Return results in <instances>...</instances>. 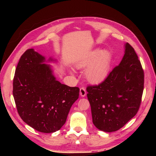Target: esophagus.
<instances>
[{"instance_id":"esophagus-1","label":"esophagus","mask_w":156,"mask_h":156,"mask_svg":"<svg viewBox=\"0 0 156 156\" xmlns=\"http://www.w3.org/2000/svg\"><path fill=\"white\" fill-rule=\"evenodd\" d=\"M80 94L81 97H85L87 94L86 93V90L84 87H81L80 88Z\"/></svg>"}]
</instances>
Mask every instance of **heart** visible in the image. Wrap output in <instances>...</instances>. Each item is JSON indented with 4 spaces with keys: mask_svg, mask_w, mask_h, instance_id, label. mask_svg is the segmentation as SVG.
<instances>
[{
    "mask_svg": "<svg viewBox=\"0 0 156 156\" xmlns=\"http://www.w3.org/2000/svg\"><path fill=\"white\" fill-rule=\"evenodd\" d=\"M111 55L108 51L97 50L92 52L86 59L76 64L81 69L87 66L85 76L90 82L99 83L107 77L110 68Z\"/></svg>",
    "mask_w": 156,
    "mask_h": 156,
    "instance_id": "b5f03b06",
    "label": "heart"
}]
</instances>
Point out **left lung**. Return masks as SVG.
<instances>
[{"mask_svg":"<svg viewBox=\"0 0 156 156\" xmlns=\"http://www.w3.org/2000/svg\"><path fill=\"white\" fill-rule=\"evenodd\" d=\"M144 87V72L134 48L128 43L118 66L99 85L87 87L94 125L112 132L124 126L138 111Z\"/></svg>","mask_w":156,"mask_h":156,"instance_id":"obj_1","label":"left lung"}]
</instances>
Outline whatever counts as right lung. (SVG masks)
<instances>
[{
  "mask_svg": "<svg viewBox=\"0 0 156 156\" xmlns=\"http://www.w3.org/2000/svg\"><path fill=\"white\" fill-rule=\"evenodd\" d=\"M52 61V59H50ZM45 57L27 50L21 56L13 79V97L24 122L42 133H53L66 121L80 88L61 84L55 80Z\"/></svg>",
  "mask_w": 156,
  "mask_h": 156,
  "instance_id": "obj_1",
  "label": "right lung"
}]
</instances>
